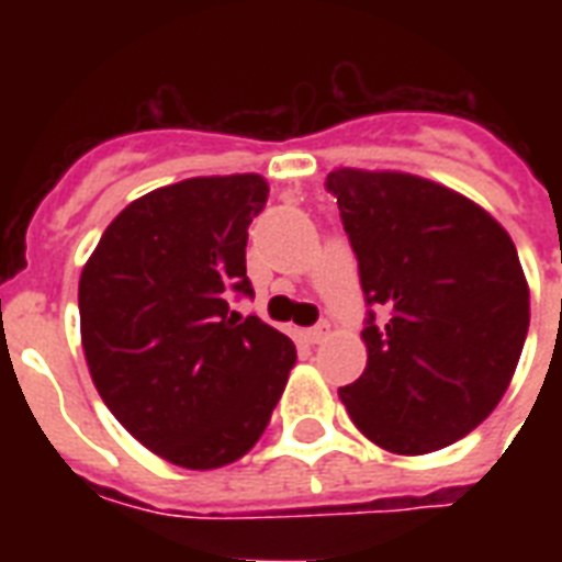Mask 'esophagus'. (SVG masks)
Masks as SVG:
<instances>
[{"mask_svg":"<svg viewBox=\"0 0 562 562\" xmlns=\"http://www.w3.org/2000/svg\"><path fill=\"white\" fill-rule=\"evenodd\" d=\"M329 338V324L326 321H321V324H315L312 329H306V341L308 344H321Z\"/></svg>","mask_w":562,"mask_h":562,"instance_id":"1","label":"esophagus"}]
</instances>
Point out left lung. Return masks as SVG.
Masks as SVG:
<instances>
[{
	"label": "left lung",
	"mask_w": 562,
	"mask_h": 562,
	"mask_svg": "<svg viewBox=\"0 0 562 562\" xmlns=\"http://www.w3.org/2000/svg\"><path fill=\"white\" fill-rule=\"evenodd\" d=\"M359 259L368 368L341 387L364 437L396 454L461 440L505 396L531 303L498 221L452 189L400 171L326 178Z\"/></svg>",
	"instance_id": "8db88e82"
}]
</instances>
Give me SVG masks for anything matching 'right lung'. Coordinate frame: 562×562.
Returning <instances> with one entry per match:
<instances>
[{
    "label": "right lung",
    "mask_w": 562,
    "mask_h": 562,
    "mask_svg": "<svg viewBox=\"0 0 562 562\" xmlns=\"http://www.w3.org/2000/svg\"><path fill=\"white\" fill-rule=\"evenodd\" d=\"M259 175L154 189L104 229L78 285L81 344L113 417L187 470L238 461L280 402L294 344L256 315L245 247Z\"/></svg>",
    "instance_id": "right-lung-1"
}]
</instances>
